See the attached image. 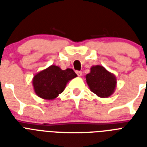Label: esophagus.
<instances>
[{"mask_svg": "<svg viewBox=\"0 0 147 147\" xmlns=\"http://www.w3.org/2000/svg\"><path fill=\"white\" fill-rule=\"evenodd\" d=\"M76 74L78 75V76H82V71H76Z\"/></svg>", "mask_w": 147, "mask_h": 147, "instance_id": "1", "label": "esophagus"}]
</instances>
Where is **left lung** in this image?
<instances>
[{
  "label": "left lung",
  "mask_w": 147,
  "mask_h": 147,
  "mask_svg": "<svg viewBox=\"0 0 147 147\" xmlns=\"http://www.w3.org/2000/svg\"><path fill=\"white\" fill-rule=\"evenodd\" d=\"M86 82L91 91L100 98L111 96L117 83L115 76L100 65L91 68V72L86 75Z\"/></svg>",
  "instance_id": "left-lung-1"
}]
</instances>
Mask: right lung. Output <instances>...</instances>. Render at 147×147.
<instances>
[{
	"label": "right lung",
	"mask_w": 147,
	"mask_h": 147,
	"mask_svg": "<svg viewBox=\"0 0 147 147\" xmlns=\"http://www.w3.org/2000/svg\"><path fill=\"white\" fill-rule=\"evenodd\" d=\"M76 76L71 69L62 70L56 65H51L34 76V91L40 98L53 100L64 91L67 82Z\"/></svg>",
	"instance_id": "1"
}]
</instances>
